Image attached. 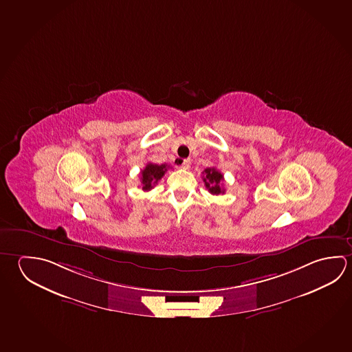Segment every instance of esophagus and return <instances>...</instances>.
I'll return each mask as SVG.
<instances>
[{
	"mask_svg": "<svg viewBox=\"0 0 352 352\" xmlns=\"http://www.w3.org/2000/svg\"><path fill=\"white\" fill-rule=\"evenodd\" d=\"M180 167L183 169H189L190 168V160H183L180 162Z\"/></svg>",
	"mask_w": 352,
	"mask_h": 352,
	"instance_id": "34e87169",
	"label": "esophagus"
}]
</instances>
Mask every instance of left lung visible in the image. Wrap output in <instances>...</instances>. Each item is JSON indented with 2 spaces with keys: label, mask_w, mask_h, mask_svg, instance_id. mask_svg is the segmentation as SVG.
<instances>
[{
  "label": "left lung",
  "mask_w": 352,
  "mask_h": 352,
  "mask_svg": "<svg viewBox=\"0 0 352 352\" xmlns=\"http://www.w3.org/2000/svg\"><path fill=\"white\" fill-rule=\"evenodd\" d=\"M203 180L205 183L206 189L212 194V195H219V194H223L225 189L222 188V180H223V175H222L216 168H206L203 172Z\"/></svg>",
  "instance_id": "obj_1"
}]
</instances>
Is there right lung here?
I'll return each instance as SVG.
<instances>
[{"label": "right lung", "mask_w": 352, "mask_h": 352, "mask_svg": "<svg viewBox=\"0 0 352 352\" xmlns=\"http://www.w3.org/2000/svg\"><path fill=\"white\" fill-rule=\"evenodd\" d=\"M169 166L167 164H153L148 163L146 168L141 172V183H142V190L148 191L155 186L158 180L166 174Z\"/></svg>", "instance_id": "obj_1"}]
</instances>
